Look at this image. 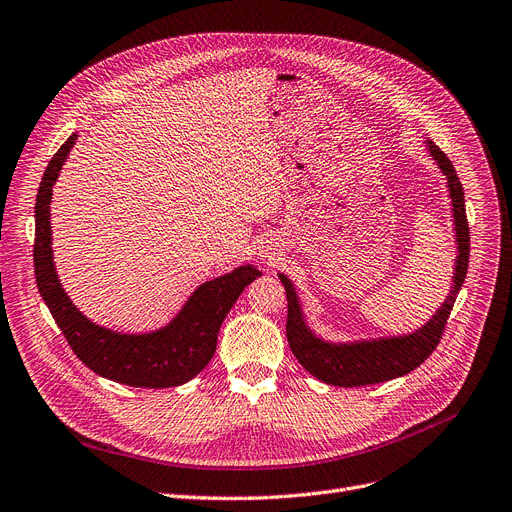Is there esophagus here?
<instances>
[{
	"label": "esophagus",
	"mask_w": 512,
	"mask_h": 512,
	"mask_svg": "<svg viewBox=\"0 0 512 512\" xmlns=\"http://www.w3.org/2000/svg\"><path fill=\"white\" fill-rule=\"evenodd\" d=\"M264 258H266V260H271V256H264Z\"/></svg>",
	"instance_id": "esophagus-1"
}]
</instances>
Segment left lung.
Instances as JSON below:
<instances>
[{
	"label": "left lung",
	"instance_id": "8db88e82",
	"mask_svg": "<svg viewBox=\"0 0 512 512\" xmlns=\"http://www.w3.org/2000/svg\"><path fill=\"white\" fill-rule=\"evenodd\" d=\"M427 150L448 179L458 256L454 266L452 289L446 302L421 329L408 335H398V337L369 339V342H352V344L325 342V339L316 337L308 329L294 285H291V281L283 273H279V279L287 294L285 331H287L289 348L312 377L321 379L329 385L360 387V385H373V383L402 377L421 367V364L431 356V352L437 348V344H440L458 291L467 277L471 239H469V223H467V210H465V191H462L456 170L448 160V156L437 148L431 139H427Z\"/></svg>",
	"mask_w": 512,
	"mask_h": 512
}]
</instances>
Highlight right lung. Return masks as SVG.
Wrapping results in <instances>:
<instances>
[{
	"label": "right lung",
	"mask_w": 512,
	"mask_h": 512,
	"mask_svg": "<svg viewBox=\"0 0 512 512\" xmlns=\"http://www.w3.org/2000/svg\"><path fill=\"white\" fill-rule=\"evenodd\" d=\"M77 141L72 133L47 164L35 202V279L68 346L93 373L133 387H177L204 371L216 350L227 312L262 273L252 264L202 283L166 327L152 333H118L91 323L60 285L52 252V187Z\"/></svg>",
	"instance_id": "obj_1"
}]
</instances>
